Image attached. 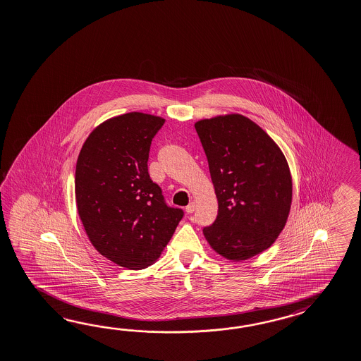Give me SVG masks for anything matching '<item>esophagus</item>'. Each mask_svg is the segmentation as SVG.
<instances>
[{
	"label": "esophagus",
	"mask_w": 361,
	"mask_h": 361,
	"mask_svg": "<svg viewBox=\"0 0 361 361\" xmlns=\"http://www.w3.org/2000/svg\"><path fill=\"white\" fill-rule=\"evenodd\" d=\"M185 212L190 214V213H193L195 212V202H190L187 207H185Z\"/></svg>",
	"instance_id": "34e87169"
}]
</instances>
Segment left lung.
<instances>
[{"label":"left lung","instance_id":"left-lung-1","mask_svg":"<svg viewBox=\"0 0 361 361\" xmlns=\"http://www.w3.org/2000/svg\"><path fill=\"white\" fill-rule=\"evenodd\" d=\"M209 164L218 214L202 233L227 260L244 261L268 250L283 230L293 179L283 152L242 114L195 123Z\"/></svg>","mask_w":361,"mask_h":361}]
</instances>
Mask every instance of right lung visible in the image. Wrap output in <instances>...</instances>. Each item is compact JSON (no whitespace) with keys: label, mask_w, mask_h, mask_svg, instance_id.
<instances>
[{"label":"right lung","mask_w":361,"mask_h":361,"mask_svg":"<svg viewBox=\"0 0 361 361\" xmlns=\"http://www.w3.org/2000/svg\"><path fill=\"white\" fill-rule=\"evenodd\" d=\"M164 118L131 111L85 139L75 170L76 208L93 247L119 267L139 270L161 256L183 210L170 208L148 174L152 139Z\"/></svg>","instance_id":"1"}]
</instances>
